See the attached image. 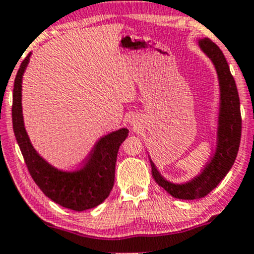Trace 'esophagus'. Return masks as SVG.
<instances>
[{"label": "esophagus", "instance_id": "34e87169", "mask_svg": "<svg viewBox=\"0 0 254 254\" xmlns=\"http://www.w3.org/2000/svg\"><path fill=\"white\" fill-rule=\"evenodd\" d=\"M130 124H131V127H136L137 125H140V119H139V117H134V118H131V119H130Z\"/></svg>", "mask_w": 254, "mask_h": 254}]
</instances>
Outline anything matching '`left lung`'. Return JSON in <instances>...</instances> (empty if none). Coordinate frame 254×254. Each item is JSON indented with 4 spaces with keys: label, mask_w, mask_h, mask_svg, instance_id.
<instances>
[{
    "label": "left lung",
    "mask_w": 254,
    "mask_h": 254,
    "mask_svg": "<svg viewBox=\"0 0 254 254\" xmlns=\"http://www.w3.org/2000/svg\"><path fill=\"white\" fill-rule=\"evenodd\" d=\"M200 50L210 59L219 79V112H217L216 145L211 157L201 168L200 173L183 183H173L160 173L158 168L150 160L152 177L156 183L168 194L177 199L193 200L207 195L234 166L241 141V111L236 82L230 72L229 64L224 54L209 38L198 39Z\"/></svg>",
    "instance_id": "8db88e82"
}]
</instances>
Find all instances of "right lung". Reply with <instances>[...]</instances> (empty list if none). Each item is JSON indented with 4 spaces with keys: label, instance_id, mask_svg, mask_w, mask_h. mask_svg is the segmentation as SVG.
Instances as JSON below:
<instances>
[{
    "label": "right lung",
    "instance_id": "add662e5",
    "mask_svg": "<svg viewBox=\"0 0 254 254\" xmlns=\"http://www.w3.org/2000/svg\"><path fill=\"white\" fill-rule=\"evenodd\" d=\"M30 55L29 53L22 61L17 72L12 106L14 136L28 171L43 193L59 205L75 211L96 207L108 198L113 189L118 150L127 137L129 130L122 127L101 137L79 170L63 171L50 165L32 145L23 120L22 78Z\"/></svg>",
    "mask_w": 254,
    "mask_h": 254
}]
</instances>
